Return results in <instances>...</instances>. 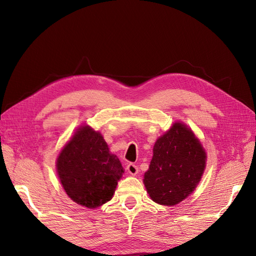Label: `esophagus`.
I'll return each instance as SVG.
<instances>
[{"label": "esophagus", "mask_w": 256, "mask_h": 256, "mask_svg": "<svg viewBox=\"0 0 256 256\" xmlns=\"http://www.w3.org/2000/svg\"><path fill=\"white\" fill-rule=\"evenodd\" d=\"M127 171H128L129 174H131V175H136L138 172V166H136V164H129L127 166Z\"/></svg>", "instance_id": "1"}]
</instances>
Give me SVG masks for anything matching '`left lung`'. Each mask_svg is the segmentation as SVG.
I'll return each mask as SVG.
<instances>
[{
  "instance_id": "left-lung-1",
  "label": "left lung",
  "mask_w": 256,
  "mask_h": 256,
  "mask_svg": "<svg viewBox=\"0 0 256 256\" xmlns=\"http://www.w3.org/2000/svg\"><path fill=\"white\" fill-rule=\"evenodd\" d=\"M144 184L154 202L172 206L196 188L202 178L206 154L194 134L182 122H175L154 146Z\"/></svg>"
}]
</instances>
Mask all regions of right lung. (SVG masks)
I'll use <instances>...</instances> for the list:
<instances>
[{
	"label": "right lung",
	"instance_id": "obj_1",
	"mask_svg": "<svg viewBox=\"0 0 256 256\" xmlns=\"http://www.w3.org/2000/svg\"><path fill=\"white\" fill-rule=\"evenodd\" d=\"M58 174L68 196L76 204L96 208L110 200L124 173L102 136L88 126L78 129L60 152Z\"/></svg>",
	"mask_w": 256,
	"mask_h": 256
}]
</instances>
